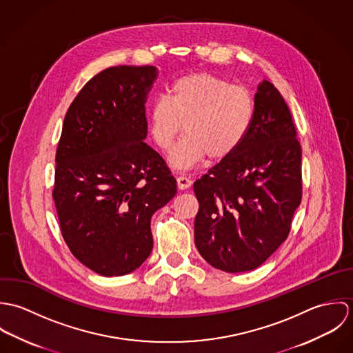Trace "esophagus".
Segmentation results:
<instances>
[{
    "mask_svg": "<svg viewBox=\"0 0 353 353\" xmlns=\"http://www.w3.org/2000/svg\"><path fill=\"white\" fill-rule=\"evenodd\" d=\"M176 182H178V188L181 190H186V189H189L192 186V179H189L186 176H178Z\"/></svg>",
    "mask_w": 353,
    "mask_h": 353,
    "instance_id": "1",
    "label": "esophagus"
}]
</instances>
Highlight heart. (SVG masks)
Returning <instances> with one entry per match:
<instances>
[{"mask_svg":"<svg viewBox=\"0 0 353 353\" xmlns=\"http://www.w3.org/2000/svg\"><path fill=\"white\" fill-rule=\"evenodd\" d=\"M255 104L252 92L210 73H192L176 79L170 97L152 104V139L163 151L171 150L183 129L186 134L170 156L176 170H189L208 154L221 160L236 151L252 128Z\"/></svg>","mask_w":353,"mask_h":353,"instance_id":"b5f03b06","label":"heart"}]
</instances>
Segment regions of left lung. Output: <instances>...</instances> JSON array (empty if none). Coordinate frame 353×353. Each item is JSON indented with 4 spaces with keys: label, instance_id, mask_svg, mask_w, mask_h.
I'll return each mask as SVG.
<instances>
[{
    "label": "left lung",
    "instance_id": "obj_1",
    "mask_svg": "<svg viewBox=\"0 0 353 353\" xmlns=\"http://www.w3.org/2000/svg\"><path fill=\"white\" fill-rule=\"evenodd\" d=\"M254 121L239 148L194 182L196 248L216 269L249 272L287 239L302 201V148L290 108L262 80Z\"/></svg>",
    "mask_w": 353,
    "mask_h": 353
}]
</instances>
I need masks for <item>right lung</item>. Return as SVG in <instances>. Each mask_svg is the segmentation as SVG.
<instances>
[{
    "instance_id": "add662e5",
    "label": "right lung",
    "mask_w": 353,
    "mask_h": 353,
    "mask_svg": "<svg viewBox=\"0 0 353 353\" xmlns=\"http://www.w3.org/2000/svg\"><path fill=\"white\" fill-rule=\"evenodd\" d=\"M159 70L114 66L72 101L55 154V202L72 254L95 273H132L153 248V213L176 194V181L145 143V103Z\"/></svg>"
}]
</instances>
